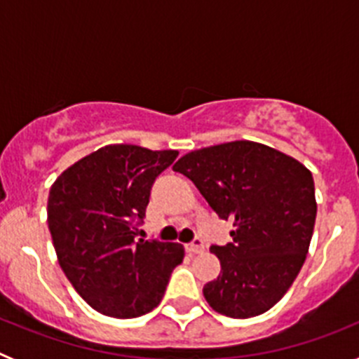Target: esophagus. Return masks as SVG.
I'll return each mask as SVG.
<instances>
[{
	"label": "esophagus",
	"mask_w": 359,
	"mask_h": 359,
	"mask_svg": "<svg viewBox=\"0 0 359 359\" xmlns=\"http://www.w3.org/2000/svg\"><path fill=\"white\" fill-rule=\"evenodd\" d=\"M185 248L189 253H201L205 250V244H203L201 239H194L190 244H187Z\"/></svg>",
	"instance_id": "obj_1"
}]
</instances>
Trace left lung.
I'll return each instance as SVG.
<instances>
[{"label":"left lung","instance_id":"1","mask_svg":"<svg viewBox=\"0 0 359 359\" xmlns=\"http://www.w3.org/2000/svg\"><path fill=\"white\" fill-rule=\"evenodd\" d=\"M221 219L231 243L212 246L221 262L205 284L210 307L230 318L262 315L280 300L306 261L316 219L313 174L294 158L250 140L192 151L174 163Z\"/></svg>","mask_w":359,"mask_h":359}]
</instances>
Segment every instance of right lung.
<instances>
[{
  "instance_id": "add662e5",
  "label": "right lung",
  "mask_w": 359,
  "mask_h": 359,
  "mask_svg": "<svg viewBox=\"0 0 359 359\" xmlns=\"http://www.w3.org/2000/svg\"><path fill=\"white\" fill-rule=\"evenodd\" d=\"M177 151L106 145L57 177L48 196V228L62 271L95 311L136 318L165 294L183 262L182 244L138 239L152 183Z\"/></svg>"
}]
</instances>
